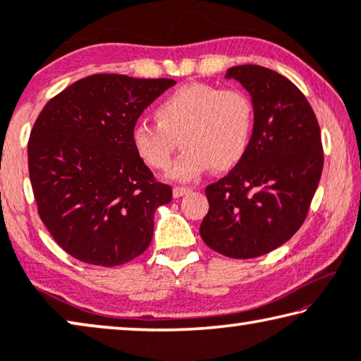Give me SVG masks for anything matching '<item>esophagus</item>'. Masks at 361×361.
Here are the masks:
<instances>
[{
    "label": "esophagus",
    "mask_w": 361,
    "mask_h": 361,
    "mask_svg": "<svg viewBox=\"0 0 361 361\" xmlns=\"http://www.w3.org/2000/svg\"><path fill=\"white\" fill-rule=\"evenodd\" d=\"M188 192H191V188H188V186H175L173 188V196L175 197H181V196L188 195Z\"/></svg>",
    "instance_id": "34e87169"
}]
</instances>
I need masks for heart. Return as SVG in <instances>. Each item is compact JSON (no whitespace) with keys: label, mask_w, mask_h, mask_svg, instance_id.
Returning a JSON list of instances; mask_svg holds the SVG:
<instances>
[{"label":"heart","mask_w":361,"mask_h":361,"mask_svg":"<svg viewBox=\"0 0 361 361\" xmlns=\"http://www.w3.org/2000/svg\"><path fill=\"white\" fill-rule=\"evenodd\" d=\"M155 120L157 125H134V152L149 169L165 170L178 139L183 150L169 175L188 181L209 166L214 171H228L243 160L251 142L255 109L243 90L191 82L155 106Z\"/></svg>","instance_id":"1"}]
</instances>
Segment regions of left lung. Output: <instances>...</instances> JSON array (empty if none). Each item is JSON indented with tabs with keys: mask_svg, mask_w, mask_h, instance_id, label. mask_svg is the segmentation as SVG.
Segmentation results:
<instances>
[{
	"mask_svg": "<svg viewBox=\"0 0 361 361\" xmlns=\"http://www.w3.org/2000/svg\"><path fill=\"white\" fill-rule=\"evenodd\" d=\"M248 90L255 109L248 152L206 188L209 212L199 233L209 248L251 259L298 232L319 185L324 152L316 115L292 80L257 64L227 71Z\"/></svg>",
	"mask_w": 361,
	"mask_h": 361,
	"instance_id": "obj_1",
	"label": "left lung"
}]
</instances>
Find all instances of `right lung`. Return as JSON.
<instances>
[{
    "label": "right lung",
    "instance_id": "right-lung-1",
    "mask_svg": "<svg viewBox=\"0 0 361 361\" xmlns=\"http://www.w3.org/2000/svg\"><path fill=\"white\" fill-rule=\"evenodd\" d=\"M173 79L92 74L48 100L30 131L27 155L37 211L76 259L113 267L149 248L154 212L171 201L137 157L131 131Z\"/></svg>",
    "mask_w": 361,
    "mask_h": 361
}]
</instances>
